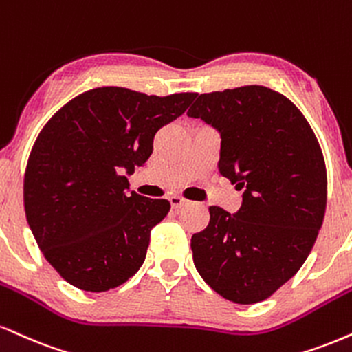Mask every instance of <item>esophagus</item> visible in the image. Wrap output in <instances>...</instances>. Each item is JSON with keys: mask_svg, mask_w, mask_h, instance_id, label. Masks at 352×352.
<instances>
[{"mask_svg": "<svg viewBox=\"0 0 352 352\" xmlns=\"http://www.w3.org/2000/svg\"><path fill=\"white\" fill-rule=\"evenodd\" d=\"M168 201H170V206L173 210H180L182 206H185L188 203V200H185V198L182 197H177V195H173V197L168 198Z\"/></svg>", "mask_w": 352, "mask_h": 352, "instance_id": "esophagus-1", "label": "esophagus"}]
</instances>
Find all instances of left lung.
<instances>
[{"mask_svg": "<svg viewBox=\"0 0 352 352\" xmlns=\"http://www.w3.org/2000/svg\"><path fill=\"white\" fill-rule=\"evenodd\" d=\"M187 114L218 131L219 173L243 190L234 214L210 206L192 236L195 267L230 302H262L298 272L323 224L320 144L300 109L261 85L203 93Z\"/></svg>", "mask_w": 352, "mask_h": 352, "instance_id": "left-lung-1", "label": "left lung"}]
</instances>
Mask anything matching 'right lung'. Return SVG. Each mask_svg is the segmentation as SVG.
<instances>
[{"label":"right lung","instance_id":"right-lung-1","mask_svg":"<svg viewBox=\"0 0 352 352\" xmlns=\"http://www.w3.org/2000/svg\"><path fill=\"white\" fill-rule=\"evenodd\" d=\"M195 98L93 88L41 131L28 160L24 208L45 259L74 287L107 292L142 265L151 230L170 203L129 192L128 177L151 157L155 133Z\"/></svg>","mask_w":352,"mask_h":352}]
</instances>
